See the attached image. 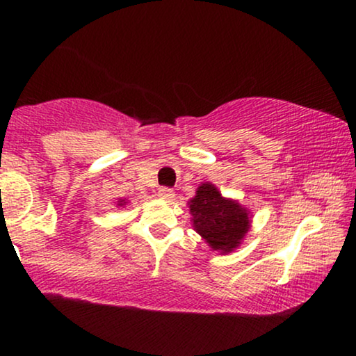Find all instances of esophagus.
<instances>
[{
    "label": "esophagus",
    "mask_w": 356,
    "mask_h": 356,
    "mask_svg": "<svg viewBox=\"0 0 356 356\" xmlns=\"http://www.w3.org/2000/svg\"><path fill=\"white\" fill-rule=\"evenodd\" d=\"M159 197L165 199V201H170V199L175 197V191L172 188H160L159 189Z\"/></svg>",
    "instance_id": "obj_1"
}]
</instances>
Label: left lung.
<instances>
[{
  "mask_svg": "<svg viewBox=\"0 0 356 356\" xmlns=\"http://www.w3.org/2000/svg\"><path fill=\"white\" fill-rule=\"evenodd\" d=\"M189 204L194 230L213 251H235L250 230V211L238 201L223 197L212 183H201Z\"/></svg>",
  "mask_w": 356,
  "mask_h": 356,
  "instance_id": "left-lung-1",
  "label": "left lung"
}]
</instances>
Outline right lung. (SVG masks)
Returning a JSON list of instances; mask_svg holds the SVG:
<instances>
[{
	"instance_id": "right-lung-1",
	"label": "right lung",
	"mask_w": 356,
	"mask_h": 356,
	"mask_svg": "<svg viewBox=\"0 0 356 356\" xmlns=\"http://www.w3.org/2000/svg\"><path fill=\"white\" fill-rule=\"evenodd\" d=\"M124 204H126L124 199H120V201H118V206H124Z\"/></svg>"
}]
</instances>
